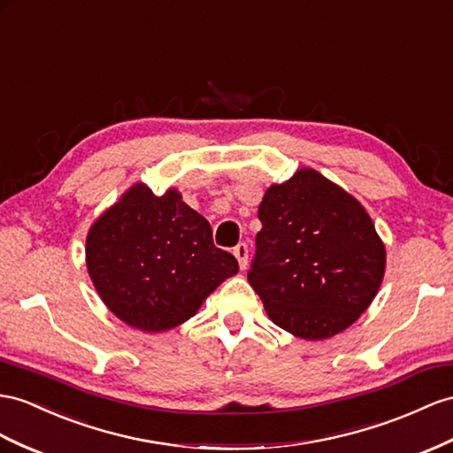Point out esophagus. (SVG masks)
<instances>
[{
  "mask_svg": "<svg viewBox=\"0 0 453 453\" xmlns=\"http://www.w3.org/2000/svg\"><path fill=\"white\" fill-rule=\"evenodd\" d=\"M234 254H235V258L239 260V268L245 270L247 264H249V247L245 245V242H239V245L234 249Z\"/></svg>",
  "mask_w": 453,
  "mask_h": 453,
  "instance_id": "34e87169",
  "label": "esophagus"
}]
</instances>
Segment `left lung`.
<instances>
[{"label": "left lung", "mask_w": 453, "mask_h": 453, "mask_svg": "<svg viewBox=\"0 0 453 453\" xmlns=\"http://www.w3.org/2000/svg\"><path fill=\"white\" fill-rule=\"evenodd\" d=\"M249 283L277 327L306 341L350 327L375 298L387 252L365 208L311 168L265 191Z\"/></svg>", "instance_id": "1"}]
</instances>
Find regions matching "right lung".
Here are the masks:
<instances>
[{
    "label": "right lung",
    "instance_id": "right-lung-1",
    "mask_svg": "<svg viewBox=\"0 0 453 453\" xmlns=\"http://www.w3.org/2000/svg\"><path fill=\"white\" fill-rule=\"evenodd\" d=\"M88 273L112 314L145 333L188 321L239 272L206 219L176 189L157 196L135 183L97 218L86 239Z\"/></svg>",
    "mask_w": 453,
    "mask_h": 453
}]
</instances>
